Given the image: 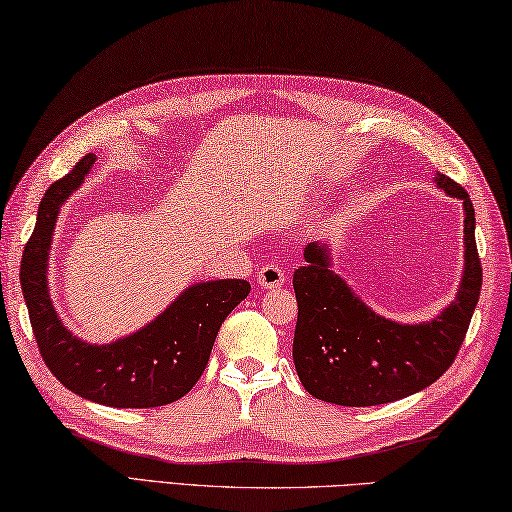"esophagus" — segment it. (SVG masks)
<instances>
[{"mask_svg": "<svg viewBox=\"0 0 512 512\" xmlns=\"http://www.w3.org/2000/svg\"><path fill=\"white\" fill-rule=\"evenodd\" d=\"M286 280V273L284 268L277 264V262H271V264H264L262 268H259V275H257V282L262 288H277L282 286Z\"/></svg>", "mask_w": 512, "mask_h": 512, "instance_id": "1", "label": "esophagus"}]
</instances>
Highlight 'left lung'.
I'll use <instances>...</instances> for the list:
<instances>
[{
  "label": "left lung",
  "instance_id": "8db88e82",
  "mask_svg": "<svg viewBox=\"0 0 512 512\" xmlns=\"http://www.w3.org/2000/svg\"><path fill=\"white\" fill-rule=\"evenodd\" d=\"M436 185L463 201L466 268L457 300L430 322L398 324L374 313L331 271L327 244L304 248V266L293 273V362L311 396L345 407L401 401L432 385L457 358L481 291L475 208L450 176L436 174Z\"/></svg>",
  "mask_w": 512,
  "mask_h": 512
}]
</instances>
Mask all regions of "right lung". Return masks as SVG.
<instances>
[{
  "label": "right lung",
  "instance_id": "1",
  "mask_svg": "<svg viewBox=\"0 0 512 512\" xmlns=\"http://www.w3.org/2000/svg\"><path fill=\"white\" fill-rule=\"evenodd\" d=\"M96 156L87 154L40 201L26 241L20 282L42 360L60 383L109 407H159L179 401L208 365L221 322L250 293L246 280L199 282L176 297L147 327L109 345H89L64 327L49 295V250L62 203L85 181Z\"/></svg>",
  "mask_w": 512,
  "mask_h": 512
}]
</instances>
